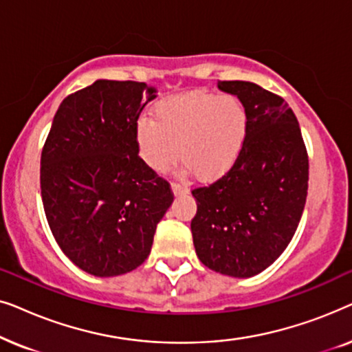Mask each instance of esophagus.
I'll return each instance as SVG.
<instances>
[{
	"label": "esophagus",
	"instance_id": "1",
	"mask_svg": "<svg viewBox=\"0 0 352 352\" xmlns=\"http://www.w3.org/2000/svg\"><path fill=\"white\" fill-rule=\"evenodd\" d=\"M171 190H173V194H175L176 197L189 194V187L182 186V184H177V182H173V184H171Z\"/></svg>",
	"mask_w": 352,
	"mask_h": 352
}]
</instances>
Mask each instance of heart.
<instances>
[{"label": "heart", "mask_w": 352, "mask_h": 352, "mask_svg": "<svg viewBox=\"0 0 352 352\" xmlns=\"http://www.w3.org/2000/svg\"><path fill=\"white\" fill-rule=\"evenodd\" d=\"M245 138L243 105L230 96L210 93L170 96L155 105V120L142 117L136 124L139 153L151 170L166 171L179 157L199 181L226 175Z\"/></svg>", "instance_id": "heart-1"}]
</instances>
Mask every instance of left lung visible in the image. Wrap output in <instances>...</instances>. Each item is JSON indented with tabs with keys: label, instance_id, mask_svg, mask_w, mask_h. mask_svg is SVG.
Returning <instances> with one entry per match:
<instances>
[{
	"label": "left lung",
	"instance_id": "left-lung-1",
	"mask_svg": "<svg viewBox=\"0 0 352 352\" xmlns=\"http://www.w3.org/2000/svg\"><path fill=\"white\" fill-rule=\"evenodd\" d=\"M247 112V138L234 166L192 190L195 253L211 271L247 278L271 266L290 243L307 195L309 162L293 110L250 81H218Z\"/></svg>",
	"mask_w": 352,
	"mask_h": 352
}]
</instances>
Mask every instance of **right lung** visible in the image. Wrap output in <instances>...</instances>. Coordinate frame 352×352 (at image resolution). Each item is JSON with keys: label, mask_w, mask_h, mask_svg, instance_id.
I'll return each instance as SVG.
<instances>
[{"label": "right lung", "mask_w": 352, "mask_h": 352, "mask_svg": "<svg viewBox=\"0 0 352 352\" xmlns=\"http://www.w3.org/2000/svg\"><path fill=\"white\" fill-rule=\"evenodd\" d=\"M157 89L96 80L62 100L41 152V199L62 252L96 277L146 261L173 204L170 184L139 158L136 124Z\"/></svg>", "instance_id": "1"}]
</instances>
